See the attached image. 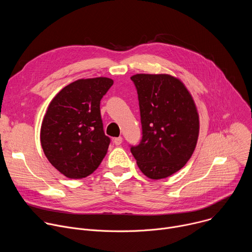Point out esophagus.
Here are the masks:
<instances>
[{"mask_svg":"<svg viewBox=\"0 0 252 252\" xmlns=\"http://www.w3.org/2000/svg\"><path fill=\"white\" fill-rule=\"evenodd\" d=\"M122 142H123V137H122V136H119V137H115V138H114V143H115L116 146H120Z\"/></svg>","mask_w":252,"mask_h":252,"instance_id":"1","label":"esophagus"}]
</instances>
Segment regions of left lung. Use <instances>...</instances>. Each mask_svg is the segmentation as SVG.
Wrapping results in <instances>:
<instances>
[{"label": "left lung", "mask_w": 252, "mask_h": 252, "mask_svg": "<svg viewBox=\"0 0 252 252\" xmlns=\"http://www.w3.org/2000/svg\"><path fill=\"white\" fill-rule=\"evenodd\" d=\"M137 94L142 138L130 152L152 179L170 176L191 158L199 133L195 102L184 83L170 75L130 77Z\"/></svg>", "instance_id": "8db88e82"}]
</instances>
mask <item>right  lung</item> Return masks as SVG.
Here are the masks:
<instances>
[{
    "instance_id": "obj_1",
    "label": "right lung",
    "mask_w": 252,
    "mask_h": 252,
    "mask_svg": "<svg viewBox=\"0 0 252 252\" xmlns=\"http://www.w3.org/2000/svg\"><path fill=\"white\" fill-rule=\"evenodd\" d=\"M109 78L81 79L50 102L41 126V145L52 165L68 178H84L100 164L111 139L103 131L99 103L113 86Z\"/></svg>"
}]
</instances>
